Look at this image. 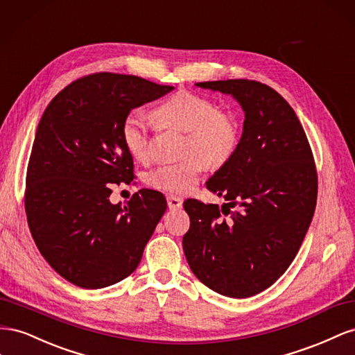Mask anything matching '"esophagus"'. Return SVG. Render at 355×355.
<instances>
[{"mask_svg": "<svg viewBox=\"0 0 355 355\" xmlns=\"http://www.w3.org/2000/svg\"><path fill=\"white\" fill-rule=\"evenodd\" d=\"M166 202H168L169 209H178V208H181V205H183V199L178 196H172V195L166 196Z\"/></svg>", "mask_w": 355, "mask_h": 355, "instance_id": "34e87169", "label": "esophagus"}]
</instances>
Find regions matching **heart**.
<instances>
[{
    "mask_svg": "<svg viewBox=\"0 0 355 355\" xmlns=\"http://www.w3.org/2000/svg\"><path fill=\"white\" fill-rule=\"evenodd\" d=\"M160 126L186 134L175 164H164L147 172L146 184L169 195H184L195 187L204 166L220 168L234 157L241 143V123L234 110L217 107L205 95L180 90L156 108ZM121 139L129 155L139 162L151 156V125L141 110H134L121 123Z\"/></svg>",
    "mask_w": 355,
    "mask_h": 355,
    "instance_id": "b5f03b06",
    "label": "heart"
}]
</instances>
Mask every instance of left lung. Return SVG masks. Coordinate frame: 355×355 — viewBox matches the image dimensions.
<instances>
[{
    "label": "left lung",
    "mask_w": 355,
    "mask_h": 355,
    "mask_svg": "<svg viewBox=\"0 0 355 355\" xmlns=\"http://www.w3.org/2000/svg\"><path fill=\"white\" fill-rule=\"evenodd\" d=\"M234 96L245 113L241 143L207 187L227 204L187 199L183 250L207 287L227 297L266 290L291 265L317 205L318 175L295 110L256 80L202 82Z\"/></svg>",
    "instance_id": "left-lung-1"
}]
</instances>
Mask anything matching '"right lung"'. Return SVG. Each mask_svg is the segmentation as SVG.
<instances>
[{
	"label": "right lung",
	"instance_id": "1",
	"mask_svg": "<svg viewBox=\"0 0 355 355\" xmlns=\"http://www.w3.org/2000/svg\"><path fill=\"white\" fill-rule=\"evenodd\" d=\"M172 89L95 73L74 80L44 110L26 171L25 212L37 248L71 284L108 287L139 265L166 199L143 189L125 207L113 205L110 184L135 177L121 139L125 117Z\"/></svg>",
	"mask_w": 355,
	"mask_h": 355
}]
</instances>
